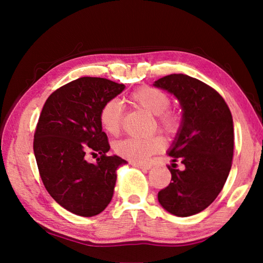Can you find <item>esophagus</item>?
I'll return each instance as SVG.
<instances>
[{
  "mask_svg": "<svg viewBox=\"0 0 263 263\" xmlns=\"http://www.w3.org/2000/svg\"><path fill=\"white\" fill-rule=\"evenodd\" d=\"M132 166H135L137 168H140V169H146V171H148V169L152 168V164H142V163H132Z\"/></svg>",
  "mask_w": 263,
  "mask_h": 263,
  "instance_id": "1",
  "label": "esophagus"
}]
</instances>
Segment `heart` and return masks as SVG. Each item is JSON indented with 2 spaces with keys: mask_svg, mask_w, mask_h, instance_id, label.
Returning a JSON list of instances; mask_svg holds the SVG:
<instances>
[{
  "mask_svg": "<svg viewBox=\"0 0 263 263\" xmlns=\"http://www.w3.org/2000/svg\"><path fill=\"white\" fill-rule=\"evenodd\" d=\"M130 101L151 115H154L159 128L167 135H174L180 128L181 118L179 114L167 109L171 100L166 92L160 89L149 86L140 87L130 95ZM100 123L111 136H116L119 132L122 125V108L117 101L111 100L102 105ZM164 145V140L160 136L125 138L116 142L114 149L119 157L130 160L133 163H144L148 161L152 155L161 152Z\"/></svg>",
  "mask_w": 263,
  "mask_h": 263,
  "instance_id": "heart-1",
  "label": "heart"
}]
</instances>
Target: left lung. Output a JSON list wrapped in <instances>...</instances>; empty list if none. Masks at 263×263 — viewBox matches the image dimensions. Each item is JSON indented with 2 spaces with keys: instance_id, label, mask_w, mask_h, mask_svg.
<instances>
[{
  "instance_id": "8db88e82",
  "label": "left lung",
  "mask_w": 263,
  "mask_h": 263,
  "mask_svg": "<svg viewBox=\"0 0 263 263\" xmlns=\"http://www.w3.org/2000/svg\"><path fill=\"white\" fill-rule=\"evenodd\" d=\"M154 87L180 102L182 121L168 149L172 182L159 191V203L177 217L203 211L215 201L230 174L233 158V119L228 104L215 89L184 74L159 79Z\"/></svg>"
}]
</instances>
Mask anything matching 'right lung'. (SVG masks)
I'll return each instance as SVG.
<instances>
[{"label":"right lung","instance_id":"obj_1","mask_svg":"<svg viewBox=\"0 0 263 263\" xmlns=\"http://www.w3.org/2000/svg\"><path fill=\"white\" fill-rule=\"evenodd\" d=\"M125 89L102 78H80L52 92L43 106L34 132L33 152L48 194L66 210L92 217L108 206L114 196L117 169L127 162L108 157L110 145L102 131L100 111ZM101 157L95 164L84 155Z\"/></svg>","mask_w":263,"mask_h":263}]
</instances>
